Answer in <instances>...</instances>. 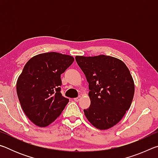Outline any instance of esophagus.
Here are the masks:
<instances>
[{"label":"esophagus","instance_id":"esophagus-1","mask_svg":"<svg viewBox=\"0 0 158 158\" xmlns=\"http://www.w3.org/2000/svg\"><path fill=\"white\" fill-rule=\"evenodd\" d=\"M81 96H78V97H77V98H74V101H75V102H79L80 100H81Z\"/></svg>","mask_w":158,"mask_h":158}]
</instances>
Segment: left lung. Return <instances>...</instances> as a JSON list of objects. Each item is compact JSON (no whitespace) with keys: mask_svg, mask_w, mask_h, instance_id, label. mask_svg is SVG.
<instances>
[{"mask_svg":"<svg viewBox=\"0 0 158 158\" xmlns=\"http://www.w3.org/2000/svg\"><path fill=\"white\" fill-rule=\"evenodd\" d=\"M75 60L86 77L90 105L84 109L86 118L99 130L117 124L130 109L135 84L122 60L109 56H77Z\"/></svg>","mask_w":158,"mask_h":158,"instance_id":"1","label":"left lung"}]
</instances>
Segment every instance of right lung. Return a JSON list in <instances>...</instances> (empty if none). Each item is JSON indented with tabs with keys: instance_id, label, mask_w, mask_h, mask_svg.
<instances>
[{
	"instance_id": "add662e5",
	"label": "right lung",
	"mask_w": 158,
	"mask_h": 158,
	"mask_svg": "<svg viewBox=\"0 0 158 158\" xmlns=\"http://www.w3.org/2000/svg\"><path fill=\"white\" fill-rule=\"evenodd\" d=\"M74 60L71 56L49 52L26 63L17 80V93L23 111L35 125L48 126L68 103L60 93V74Z\"/></svg>"
}]
</instances>
